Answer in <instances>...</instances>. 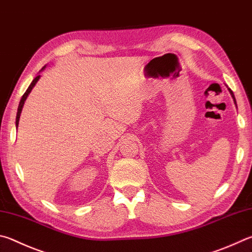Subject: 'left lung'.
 <instances>
[{
  "mask_svg": "<svg viewBox=\"0 0 252 252\" xmlns=\"http://www.w3.org/2000/svg\"><path fill=\"white\" fill-rule=\"evenodd\" d=\"M228 90H229V93H230V94H231V97H232V98H234V101H235V103H236V99H235V95H234V93H232V91H231V89H229V88H228ZM236 106H237V104H236Z\"/></svg>",
  "mask_w": 252,
  "mask_h": 252,
  "instance_id": "1",
  "label": "left lung"
}]
</instances>
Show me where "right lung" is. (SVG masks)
<instances>
[{
  "mask_svg": "<svg viewBox=\"0 0 252 252\" xmlns=\"http://www.w3.org/2000/svg\"><path fill=\"white\" fill-rule=\"evenodd\" d=\"M44 68H45V67H43V68H42V70L44 69ZM39 77H40V75H38L37 77H35L34 80L32 81V84L30 85L29 88H27V90L25 91V94H23V97H22L21 101H20V104H18V108H17V113H16V127H17V126H18V121H20V116H21L22 109H23V106H24V102H25V100H26V98H27V95L30 94V93H31V91H32V89L34 88V86L36 85V82L38 81Z\"/></svg>",
  "mask_w": 252,
  "mask_h": 252,
  "instance_id": "1",
  "label": "right lung"
}]
</instances>
